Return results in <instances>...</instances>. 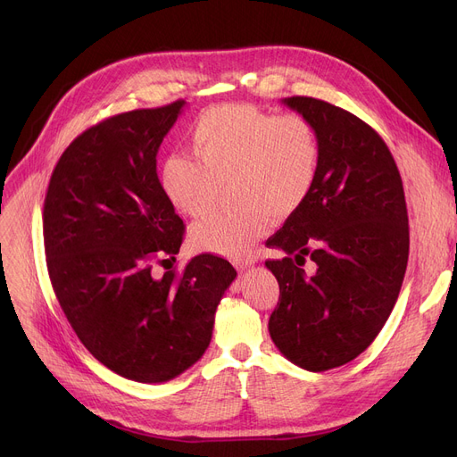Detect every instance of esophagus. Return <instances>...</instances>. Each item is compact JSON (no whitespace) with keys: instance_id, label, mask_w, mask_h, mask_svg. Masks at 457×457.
Masks as SVG:
<instances>
[{"instance_id":"esophagus-1","label":"esophagus","mask_w":457,"mask_h":457,"mask_svg":"<svg viewBox=\"0 0 457 457\" xmlns=\"http://www.w3.org/2000/svg\"><path fill=\"white\" fill-rule=\"evenodd\" d=\"M253 262H255V259H253V257H250V255H246V257H238V259H233V265H235L237 269H241V270H245V269L252 267Z\"/></svg>"}]
</instances>
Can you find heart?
<instances>
[{
  "mask_svg": "<svg viewBox=\"0 0 457 457\" xmlns=\"http://www.w3.org/2000/svg\"><path fill=\"white\" fill-rule=\"evenodd\" d=\"M196 159L170 155L161 187L183 214L200 219L229 185L235 209L214 211L190 231L198 250L245 255L267 233L272 216L295 214L311 196L320 168V138L309 118L228 104L205 111L190 131Z\"/></svg>",
  "mask_w": 457,
  "mask_h": 457,
  "instance_id": "1",
  "label": "heart"
}]
</instances>
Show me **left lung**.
<instances>
[{
  "label": "left lung",
  "mask_w": 457,
  "mask_h": 457,
  "mask_svg": "<svg viewBox=\"0 0 457 457\" xmlns=\"http://www.w3.org/2000/svg\"><path fill=\"white\" fill-rule=\"evenodd\" d=\"M283 104L313 122L322 155L311 196L267 241L285 253L265 262L279 283L269 331L289 361L324 372L365 352L387 322L410 255L407 207L387 144L361 118L307 96Z\"/></svg>",
  "instance_id": "left-lung-1"
}]
</instances>
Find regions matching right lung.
Wrapping results in <instances>:
<instances>
[{
	"mask_svg": "<svg viewBox=\"0 0 457 457\" xmlns=\"http://www.w3.org/2000/svg\"><path fill=\"white\" fill-rule=\"evenodd\" d=\"M185 102L111 116L71 140L47 185L46 265L85 348L112 372L168 381L211 343L214 311L235 279L231 262L200 253L181 274L185 226L157 178V150Z\"/></svg>",
	"mask_w": 457,
	"mask_h": 457,
	"instance_id": "add662e5",
	"label": "right lung"
}]
</instances>
